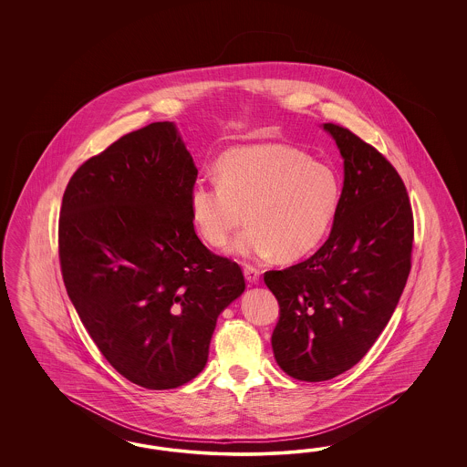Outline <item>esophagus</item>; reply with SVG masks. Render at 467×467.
<instances>
[{"label":"esophagus","instance_id":"1","mask_svg":"<svg viewBox=\"0 0 467 467\" xmlns=\"http://www.w3.org/2000/svg\"><path fill=\"white\" fill-rule=\"evenodd\" d=\"M243 274H244V279L250 284H256L260 281V270L254 269L252 265H246L243 269Z\"/></svg>","mask_w":467,"mask_h":467}]
</instances>
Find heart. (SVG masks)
<instances>
[{
	"label": "heart",
	"mask_w": 467,
	"mask_h": 467,
	"mask_svg": "<svg viewBox=\"0 0 467 467\" xmlns=\"http://www.w3.org/2000/svg\"><path fill=\"white\" fill-rule=\"evenodd\" d=\"M217 184L197 183L190 213L200 238L226 246L246 221L231 254L260 260H297L326 240L340 205L339 172L328 162L284 143H250L215 164Z\"/></svg>",
	"instance_id": "1"
}]
</instances>
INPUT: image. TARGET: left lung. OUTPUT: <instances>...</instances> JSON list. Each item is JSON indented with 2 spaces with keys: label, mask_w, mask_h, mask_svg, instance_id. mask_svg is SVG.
I'll list each match as a JSON object with an SVG mask.
<instances>
[{
  "label": "left lung",
  "mask_w": 467,
  "mask_h": 467,
  "mask_svg": "<svg viewBox=\"0 0 467 467\" xmlns=\"http://www.w3.org/2000/svg\"><path fill=\"white\" fill-rule=\"evenodd\" d=\"M344 159L332 231L308 260L264 275L279 301L272 334L277 365L303 382L353 368L396 310L410 270L412 211L385 157L348 128L324 123Z\"/></svg>",
  "instance_id": "8db88e82"
}]
</instances>
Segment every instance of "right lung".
Instances as JSON below:
<instances>
[{
  "label": "right lung",
  "mask_w": 467,
  "mask_h": 467,
  "mask_svg": "<svg viewBox=\"0 0 467 467\" xmlns=\"http://www.w3.org/2000/svg\"><path fill=\"white\" fill-rule=\"evenodd\" d=\"M197 172L176 125L159 121L85 161L61 203L71 303L109 365L152 390L197 377L217 317L244 291L238 264L198 240Z\"/></svg>",
  "instance_id": "add662e5"
}]
</instances>
